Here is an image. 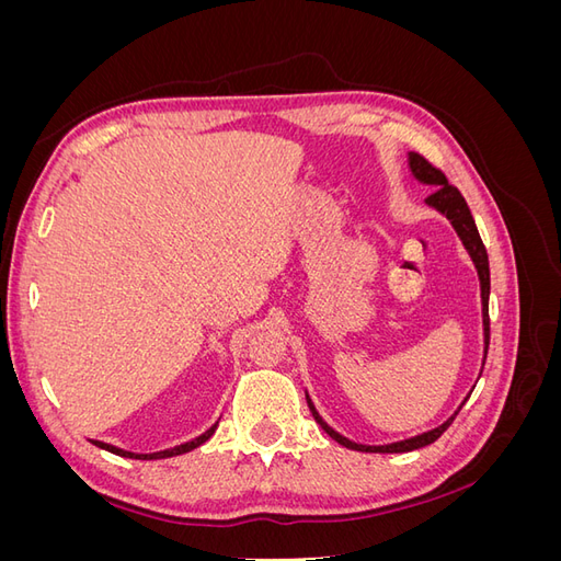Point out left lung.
Masks as SVG:
<instances>
[{
    "instance_id": "left-lung-1",
    "label": "left lung",
    "mask_w": 561,
    "mask_h": 561,
    "mask_svg": "<svg viewBox=\"0 0 561 561\" xmlns=\"http://www.w3.org/2000/svg\"><path fill=\"white\" fill-rule=\"evenodd\" d=\"M410 168H412V175L423 182V184H433L435 192L426 198V203L431 208L439 210L443 215H447V219L451 222V227L456 229L458 239L463 241L468 254L474 262V268H478V276H480V287H482V322H484V360H486V351H489V257H486V248L480 239V231L478 227H474V219L470 215V208L466 198L461 196V192L456 190L454 184H449V180L445 178V173L439 171V168H435L428 159H423L421 154H416V151H410ZM484 367V363H482ZM470 398V396H468ZM466 398V400H468ZM466 400L461 402V407L466 404ZM307 402H309V410L313 414V419L320 423V428L325 431L332 439H336L339 445H344L346 449H355V451H379V454H402V451H414V449H421L426 447L431 443H435V439L443 435L449 426L451 421L456 419V414L461 412V407L443 423V426H437L428 433H421L416 437H410V439H402V443H393V445H379V447H369V445H355L351 443V439H346L344 435H339L336 431H332L325 421L320 419V414L316 412L313 402L309 400L307 396Z\"/></svg>"
}]
</instances>
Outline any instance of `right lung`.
I'll return each instance as SVG.
<instances>
[{"label": "right lung", "instance_id": "right-lung-1", "mask_svg": "<svg viewBox=\"0 0 561 561\" xmlns=\"http://www.w3.org/2000/svg\"><path fill=\"white\" fill-rule=\"evenodd\" d=\"M215 428H217V423H215V426H210V428H208L206 433H203V435L194 437V439H192V443H184V445H178V447H173V449H163V451H154V454H133V451H126V449H118V447H114V445H107V443H98V439H91V443H93L95 447H100V449H107V451L116 454V456L140 458V461H154V458H168V456H180V454H186V451H192V449L201 447L203 443H206V439H210V435L215 433Z\"/></svg>", "mask_w": 561, "mask_h": 561}]
</instances>
